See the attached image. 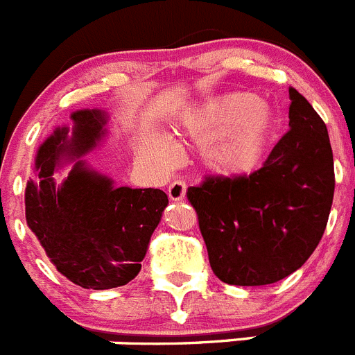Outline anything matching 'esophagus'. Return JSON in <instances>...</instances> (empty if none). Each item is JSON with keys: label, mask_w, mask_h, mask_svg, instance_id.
Returning <instances> with one entry per match:
<instances>
[{"label": "esophagus", "mask_w": 355, "mask_h": 355, "mask_svg": "<svg viewBox=\"0 0 355 355\" xmlns=\"http://www.w3.org/2000/svg\"><path fill=\"white\" fill-rule=\"evenodd\" d=\"M185 191H187V185L184 180H173L168 187V196L173 201H182L185 198Z\"/></svg>", "instance_id": "obj_1"}]
</instances>
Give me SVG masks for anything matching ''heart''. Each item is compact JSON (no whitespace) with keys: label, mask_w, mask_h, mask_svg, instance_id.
<instances>
[{"label":"heart","mask_w":355,"mask_h":355,"mask_svg":"<svg viewBox=\"0 0 355 355\" xmlns=\"http://www.w3.org/2000/svg\"><path fill=\"white\" fill-rule=\"evenodd\" d=\"M273 128L271 108L248 92H231L205 103L184 121V131L205 145V161L220 175H241L259 162ZM148 150L161 161L175 157V145L166 137H154Z\"/></svg>","instance_id":"heart-1"}]
</instances>
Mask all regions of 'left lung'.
Wrapping results in <instances>:
<instances>
[{"label":"left lung","mask_w":355,"mask_h":355,"mask_svg":"<svg viewBox=\"0 0 355 355\" xmlns=\"http://www.w3.org/2000/svg\"><path fill=\"white\" fill-rule=\"evenodd\" d=\"M289 131L250 175L187 189L208 259L230 286H268L303 266L326 230L334 162L322 119L289 87Z\"/></svg>","instance_id":"left-lung-1"}]
</instances>
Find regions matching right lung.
<instances>
[{
	"label": "right lung",
	"mask_w": 355,
	"mask_h": 355,
	"mask_svg": "<svg viewBox=\"0 0 355 355\" xmlns=\"http://www.w3.org/2000/svg\"><path fill=\"white\" fill-rule=\"evenodd\" d=\"M71 121V137L58 128L38 148V177L26 185V220L59 273L84 289H114L141 270L168 196L161 189L114 187L84 159L55 184L61 159L87 154L107 131L101 110L73 112Z\"/></svg>",
	"instance_id": "1"
}]
</instances>
